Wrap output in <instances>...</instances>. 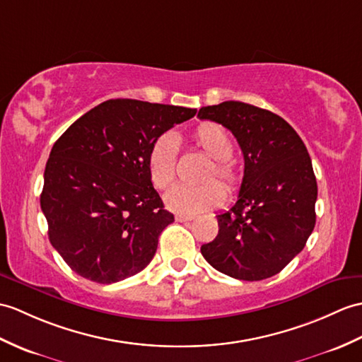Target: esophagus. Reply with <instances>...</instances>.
<instances>
[{"label": "esophagus", "instance_id": "obj_1", "mask_svg": "<svg viewBox=\"0 0 362 362\" xmlns=\"http://www.w3.org/2000/svg\"><path fill=\"white\" fill-rule=\"evenodd\" d=\"M194 219V216H189V214H175V221L177 222H188Z\"/></svg>", "mask_w": 362, "mask_h": 362}]
</instances>
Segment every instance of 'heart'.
<instances>
[{
	"label": "heart",
	"instance_id": "heart-1",
	"mask_svg": "<svg viewBox=\"0 0 362 362\" xmlns=\"http://www.w3.org/2000/svg\"><path fill=\"white\" fill-rule=\"evenodd\" d=\"M194 140L204 153L211 157L197 185H180L165 196L166 206L180 214H196L221 206L228 194H234L240 188L242 175L236 162L231 158L233 140L221 124L205 122L197 126ZM179 141L173 132L157 136L148 149V171L151 182L158 189L173 187L177 175ZM219 178L223 183L216 181Z\"/></svg>",
	"mask_w": 362,
	"mask_h": 362
}]
</instances>
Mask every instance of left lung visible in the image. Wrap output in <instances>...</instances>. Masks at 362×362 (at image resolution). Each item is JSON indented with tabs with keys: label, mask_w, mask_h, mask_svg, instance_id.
Wrapping results in <instances>:
<instances>
[{
	"label": "left lung",
	"mask_w": 362,
	"mask_h": 362,
	"mask_svg": "<svg viewBox=\"0 0 362 362\" xmlns=\"http://www.w3.org/2000/svg\"><path fill=\"white\" fill-rule=\"evenodd\" d=\"M197 117L230 129L245 160L239 199L216 216L219 233L202 256L234 279L272 277L300 253L316 223L317 185L304 141L282 117L248 103L205 106Z\"/></svg>",
	"instance_id": "left-lung-1"
}]
</instances>
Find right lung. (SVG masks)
Returning a JSON list of instances; mask_svg holds the SVG:
<instances>
[{
  "mask_svg": "<svg viewBox=\"0 0 362 362\" xmlns=\"http://www.w3.org/2000/svg\"><path fill=\"white\" fill-rule=\"evenodd\" d=\"M196 109L107 100L55 141L40 204L49 240L85 279L112 284L153 260L158 236L174 222L148 171L153 140Z\"/></svg>",
  "mask_w": 362,
  "mask_h": 362,
  "instance_id": "obj_1",
  "label": "right lung"
}]
</instances>
